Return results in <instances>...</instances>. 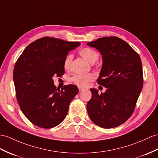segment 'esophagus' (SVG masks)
Listing matches in <instances>:
<instances>
[{"label":"esophagus","instance_id":"1","mask_svg":"<svg viewBox=\"0 0 158 158\" xmlns=\"http://www.w3.org/2000/svg\"><path fill=\"white\" fill-rule=\"evenodd\" d=\"M78 90H79V92H82V91L84 90V88H81V87H79V88H78Z\"/></svg>","mask_w":158,"mask_h":158}]
</instances>
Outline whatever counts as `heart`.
<instances>
[{"mask_svg": "<svg viewBox=\"0 0 158 158\" xmlns=\"http://www.w3.org/2000/svg\"><path fill=\"white\" fill-rule=\"evenodd\" d=\"M79 54L90 64H94L99 58V54L93 49L90 48H84L79 50ZM73 59L72 54H68L64 61V67L66 70H69ZM94 79V76L92 74H76L72 78V82L80 87H86L91 81Z\"/></svg>", "mask_w": 158, "mask_h": 158, "instance_id": "obj_1", "label": "heart"}]
</instances>
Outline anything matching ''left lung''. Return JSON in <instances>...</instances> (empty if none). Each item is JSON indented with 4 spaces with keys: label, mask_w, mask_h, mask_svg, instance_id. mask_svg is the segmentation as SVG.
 I'll return each mask as SVG.
<instances>
[{
    "label": "left lung",
    "mask_w": 158,
    "mask_h": 158,
    "mask_svg": "<svg viewBox=\"0 0 158 158\" xmlns=\"http://www.w3.org/2000/svg\"><path fill=\"white\" fill-rule=\"evenodd\" d=\"M87 45L101 53L103 64L97 82L106 88L101 94L91 88L88 114L101 127H116L131 116L143 88L141 58L126 41L117 37L99 38Z\"/></svg>",
    "instance_id": "left-lung-1"
}]
</instances>
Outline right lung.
<instances>
[{
    "label": "right lung",
    "mask_w": 158,
    "mask_h": 158,
    "mask_svg": "<svg viewBox=\"0 0 158 158\" xmlns=\"http://www.w3.org/2000/svg\"><path fill=\"white\" fill-rule=\"evenodd\" d=\"M80 45L44 37L30 44L17 60L13 70L16 97L23 113L35 125L53 128L66 118L78 87L68 84L60 90L52 78L64 74L65 58Z\"/></svg>",
    "instance_id": "add662e5"
}]
</instances>
